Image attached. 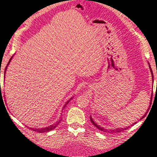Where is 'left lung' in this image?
<instances>
[{
	"instance_id": "obj_1",
	"label": "left lung",
	"mask_w": 157,
	"mask_h": 157,
	"mask_svg": "<svg viewBox=\"0 0 157 157\" xmlns=\"http://www.w3.org/2000/svg\"><path fill=\"white\" fill-rule=\"evenodd\" d=\"M148 63H149V67H150V71H151V73H152V80H154V76H153V73H152V68H151V67H150V63L148 62ZM152 96H151V100H150V106H151V104H152ZM149 109V108H148ZM149 110L147 109V112L145 113V114L144 116H143L140 119H143V118H144V117L146 116V114H147V111H148ZM90 120H91V123H93V124H94V125L95 127H97V128L99 129V130H100V131H102V132H109V133H111V134H113V133H118V132H123L124 130H127V129H128V127H125V128H118V129H109V131H107V129H104L103 128V127H101L100 126H99V125H98V124L95 123V122L94 121V120H93L92 119V118H91V116H90ZM136 123H134V124H136ZM134 124H132V125H134Z\"/></svg>"
}]
</instances>
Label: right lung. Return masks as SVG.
I'll use <instances>...</instances> for the list:
<instances>
[{"label":"right lung","mask_w":157,"mask_h":157,"mask_svg":"<svg viewBox=\"0 0 157 157\" xmlns=\"http://www.w3.org/2000/svg\"><path fill=\"white\" fill-rule=\"evenodd\" d=\"M13 57V56H12ZM12 57L10 58V61H9V62L7 63V66H6V68H5V73H4V75H5V71H6V69H7V66L9 65V63H10V61H11V59H12ZM73 98H71L70 100H69L68 101H67V102H66V103L65 104V105L63 106V108H64L66 106V105H68V103L70 102V100L72 99ZM59 123V121H58L57 123V124H52V125H50V126H49V127H44V128H41V129H32V128H30L32 130H33V131H34V132H39V133H42V132H49V131H51V130H52L53 129H55V127H56V126L58 124V123Z\"/></svg>","instance_id":"1"}]
</instances>
